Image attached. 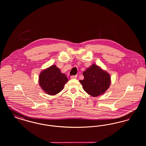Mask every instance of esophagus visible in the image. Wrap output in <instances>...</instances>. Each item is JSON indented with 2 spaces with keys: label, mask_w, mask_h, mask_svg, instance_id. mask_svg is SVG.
<instances>
[{
  "label": "esophagus",
  "mask_w": 146,
  "mask_h": 146,
  "mask_svg": "<svg viewBox=\"0 0 146 146\" xmlns=\"http://www.w3.org/2000/svg\"><path fill=\"white\" fill-rule=\"evenodd\" d=\"M76 78H77L76 76H70V79H76Z\"/></svg>",
  "instance_id": "34e87169"
}]
</instances>
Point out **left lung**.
I'll list each match as a JSON object with an SVG mask.
<instances>
[{
    "label": "left lung",
    "instance_id": "1",
    "mask_svg": "<svg viewBox=\"0 0 146 146\" xmlns=\"http://www.w3.org/2000/svg\"><path fill=\"white\" fill-rule=\"evenodd\" d=\"M83 80H79L84 91L92 97H97L103 94L110 86V74L93 64L83 72Z\"/></svg>",
    "mask_w": 146,
    "mask_h": 146
}]
</instances>
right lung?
Segmentation results:
<instances>
[{
    "label": "right lung",
    "mask_w": 146,
    "mask_h": 146,
    "mask_svg": "<svg viewBox=\"0 0 146 146\" xmlns=\"http://www.w3.org/2000/svg\"><path fill=\"white\" fill-rule=\"evenodd\" d=\"M68 81L66 74L62 73L55 65L43 70L39 76L40 86L50 95H55L61 92Z\"/></svg>",
    "instance_id": "obj_1"
}]
</instances>
